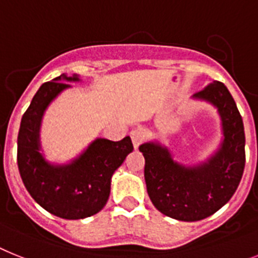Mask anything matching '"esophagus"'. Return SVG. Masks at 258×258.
Segmentation results:
<instances>
[{
  "label": "esophagus",
  "instance_id": "1",
  "mask_svg": "<svg viewBox=\"0 0 258 258\" xmlns=\"http://www.w3.org/2000/svg\"><path fill=\"white\" fill-rule=\"evenodd\" d=\"M130 136H131V139H133L134 147L135 149L139 148V146L144 140V133H143L142 128H134L131 133H130Z\"/></svg>",
  "mask_w": 258,
  "mask_h": 258
}]
</instances>
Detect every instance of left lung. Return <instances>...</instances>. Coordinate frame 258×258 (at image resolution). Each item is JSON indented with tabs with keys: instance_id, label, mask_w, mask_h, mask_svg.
Returning <instances> with one entry per match:
<instances>
[{
	"instance_id": "1",
	"label": "left lung",
	"mask_w": 258,
	"mask_h": 258,
	"mask_svg": "<svg viewBox=\"0 0 258 258\" xmlns=\"http://www.w3.org/2000/svg\"><path fill=\"white\" fill-rule=\"evenodd\" d=\"M191 98L213 105L220 116L223 138L213 155L196 165H185L157 140L139 147L153 206L182 222L202 220L222 209L235 194L245 166L243 119L226 85L211 82Z\"/></svg>"
}]
</instances>
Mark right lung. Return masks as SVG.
<instances>
[{"instance_id": "obj_1", "label": "right lung", "mask_w": 258, "mask_h": 258, "mask_svg": "<svg viewBox=\"0 0 258 258\" xmlns=\"http://www.w3.org/2000/svg\"><path fill=\"white\" fill-rule=\"evenodd\" d=\"M81 81L77 75L62 73L43 84L23 114L18 133V169L30 196L48 213L76 220L99 213L110 196L111 177L134 151L130 136L119 142L93 140L67 164H53L44 157L40 144L43 115L66 89L67 82Z\"/></svg>"}]
</instances>
